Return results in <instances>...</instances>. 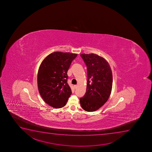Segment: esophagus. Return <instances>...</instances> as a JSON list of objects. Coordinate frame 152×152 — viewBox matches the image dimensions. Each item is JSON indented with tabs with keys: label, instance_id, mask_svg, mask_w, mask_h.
Returning a JSON list of instances; mask_svg holds the SVG:
<instances>
[{
	"label": "esophagus",
	"instance_id": "esophagus-1",
	"mask_svg": "<svg viewBox=\"0 0 152 152\" xmlns=\"http://www.w3.org/2000/svg\"><path fill=\"white\" fill-rule=\"evenodd\" d=\"M74 88H77V85H75V86H74Z\"/></svg>",
	"mask_w": 152,
	"mask_h": 152
}]
</instances>
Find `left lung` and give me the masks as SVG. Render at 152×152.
I'll list each match as a JSON object with an SVG mask.
<instances>
[{
  "instance_id": "left-lung-1",
  "label": "left lung",
  "mask_w": 152,
  "mask_h": 152,
  "mask_svg": "<svg viewBox=\"0 0 152 152\" xmlns=\"http://www.w3.org/2000/svg\"><path fill=\"white\" fill-rule=\"evenodd\" d=\"M87 66L88 82L84 96L80 99L82 109L93 112L102 107L110 95L113 74L105 59L96 54H81Z\"/></svg>"
}]
</instances>
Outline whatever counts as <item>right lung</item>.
<instances>
[{
    "mask_svg": "<svg viewBox=\"0 0 152 152\" xmlns=\"http://www.w3.org/2000/svg\"><path fill=\"white\" fill-rule=\"evenodd\" d=\"M77 56L69 52H54L42 62L38 71V89L44 101L51 107H64L71 95L67 72Z\"/></svg>",
    "mask_w": 152,
    "mask_h": 152,
    "instance_id": "right-lung-1",
    "label": "right lung"
}]
</instances>
